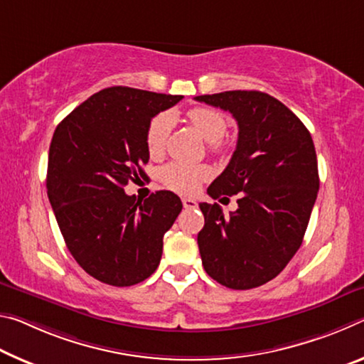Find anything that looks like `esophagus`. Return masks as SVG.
<instances>
[{
  "mask_svg": "<svg viewBox=\"0 0 364 364\" xmlns=\"http://www.w3.org/2000/svg\"><path fill=\"white\" fill-rule=\"evenodd\" d=\"M182 205H183V208H186V210H193V208L198 206V203H196V201L192 200V198H183Z\"/></svg>",
  "mask_w": 364,
  "mask_h": 364,
  "instance_id": "1",
  "label": "esophagus"
}]
</instances>
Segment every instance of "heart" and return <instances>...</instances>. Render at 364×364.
<instances>
[{
  "mask_svg": "<svg viewBox=\"0 0 364 364\" xmlns=\"http://www.w3.org/2000/svg\"><path fill=\"white\" fill-rule=\"evenodd\" d=\"M187 119L198 130L200 135L206 141H210L211 150H221V139L228 132V121L223 112L213 108H193L187 112ZM171 124L172 119L169 114H158L151 119L150 126L146 129V148L153 158L163 154ZM208 176H210V169L206 166L186 163H169L159 172L161 182L181 193H193L200 187V183L206 181Z\"/></svg>",
  "mask_w": 364,
  "mask_h": 364,
  "instance_id": "b5f03b06",
  "label": "heart"
}]
</instances>
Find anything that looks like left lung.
Listing matches in <instances>:
<instances>
[{"label":"left lung","instance_id":"1","mask_svg":"<svg viewBox=\"0 0 364 364\" xmlns=\"http://www.w3.org/2000/svg\"><path fill=\"white\" fill-rule=\"evenodd\" d=\"M196 101L229 111L238 126L230 163L208 193L240 195L224 216L201 203L198 248L206 274L234 290L269 282L300 248L319 190L318 159L308 129L287 106L256 90L201 95Z\"/></svg>","mask_w":364,"mask_h":364}]
</instances>
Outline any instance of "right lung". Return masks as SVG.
I'll list each match as a JSON object with an SVG mask.
<instances>
[{"instance_id":"add662e5","label":"right lung","mask_w":364,"mask_h":364,"mask_svg":"<svg viewBox=\"0 0 364 364\" xmlns=\"http://www.w3.org/2000/svg\"><path fill=\"white\" fill-rule=\"evenodd\" d=\"M181 100V95L109 87L77 106L53 134L48 198L70 255L100 282L130 287L159 266L163 237L182 201L169 190L141 201L124 187L145 176L151 119Z\"/></svg>"}]
</instances>
